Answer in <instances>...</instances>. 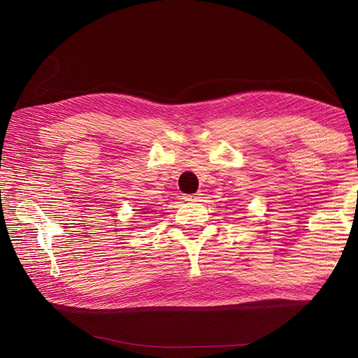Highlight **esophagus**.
Instances as JSON below:
<instances>
[{
    "mask_svg": "<svg viewBox=\"0 0 358 358\" xmlns=\"http://www.w3.org/2000/svg\"><path fill=\"white\" fill-rule=\"evenodd\" d=\"M201 196H203V194L197 192V194H192V196H187L185 200H188V201H200Z\"/></svg>",
    "mask_w": 358,
    "mask_h": 358,
    "instance_id": "esophagus-1",
    "label": "esophagus"
}]
</instances>
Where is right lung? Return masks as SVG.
I'll return each instance as SVG.
<instances>
[{
	"label": "right lung",
	"instance_id": "1",
	"mask_svg": "<svg viewBox=\"0 0 358 358\" xmlns=\"http://www.w3.org/2000/svg\"><path fill=\"white\" fill-rule=\"evenodd\" d=\"M137 210H142V209H137Z\"/></svg>",
	"mask_w": 358,
	"mask_h": 358
}]
</instances>
